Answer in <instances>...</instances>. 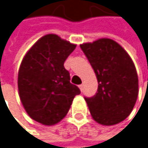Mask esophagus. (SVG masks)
<instances>
[{
	"instance_id": "34e87169",
	"label": "esophagus",
	"mask_w": 148,
	"mask_h": 148,
	"mask_svg": "<svg viewBox=\"0 0 148 148\" xmlns=\"http://www.w3.org/2000/svg\"><path fill=\"white\" fill-rule=\"evenodd\" d=\"M79 88H80L81 91H82V90H83V84H81V85H79Z\"/></svg>"
}]
</instances>
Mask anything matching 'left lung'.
Returning <instances> with one entry per match:
<instances>
[{
	"mask_svg": "<svg viewBox=\"0 0 148 148\" xmlns=\"http://www.w3.org/2000/svg\"><path fill=\"white\" fill-rule=\"evenodd\" d=\"M96 73L98 88L85 97L93 119L103 125H117L132 112L139 94L134 63L116 41L100 38L80 45Z\"/></svg>",
	"mask_w": 148,
	"mask_h": 148,
	"instance_id": "obj_1",
	"label": "left lung"
}]
</instances>
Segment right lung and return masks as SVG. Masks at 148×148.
I'll use <instances>...</instances> for the list:
<instances>
[{
  "instance_id": "1",
  "label": "right lung",
  "mask_w": 148,
  "mask_h": 148,
  "mask_svg": "<svg viewBox=\"0 0 148 148\" xmlns=\"http://www.w3.org/2000/svg\"><path fill=\"white\" fill-rule=\"evenodd\" d=\"M75 47L55 34H48L39 38L22 60L19 97L28 115L42 125H52L63 119L81 93L70 82L69 72L64 67Z\"/></svg>"
}]
</instances>
